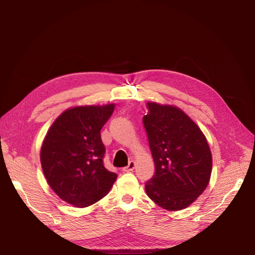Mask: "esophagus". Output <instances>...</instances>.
I'll use <instances>...</instances> for the list:
<instances>
[{
	"label": "esophagus",
	"instance_id": "34e87169",
	"mask_svg": "<svg viewBox=\"0 0 255 255\" xmlns=\"http://www.w3.org/2000/svg\"><path fill=\"white\" fill-rule=\"evenodd\" d=\"M135 166H136L135 161H134V160H129V161H128V165L127 167L123 168L122 170L125 171V172H129V171H133V170H134V168H135Z\"/></svg>",
	"mask_w": 255,
	"mask_h": 255
}]
</instances>
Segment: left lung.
Here are the masks:
<instances>
[{"label":"left lung","instance_id":"8db88e82","mask_svg":"<svg viewBox=\"0 0 255 255\" xmlns=\"http://www.w3.org/2000/svg\"><path fill=\"white\" fill-rule=\"evenodd\" d=\"M143 126L155 173L145 183L148 197L167 211L188 207L207 187L212 153L202 130L179 107L146 103Z\"/></svg>","mask_w":255,"mask_h":255}]
</instances>
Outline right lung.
<instances>
[{
	"label": "right lung",
	"mask_w": 255,
	"mask_h": 255,
	"mask_svg": "<svg viewBox=\"0 0 255 255\" xmlns=\"http://www.w3.org/2000/svg\"><path fill=\"white\" fill-rule=\"evenodd\" d=\"M115 104L75 106L53 122L45 135L40 161L53 191L76 207H86L105 197L117 174L103 164L105 146L101 128Z\"/></svg>",
	"instance_id": "1"
}]
</instances>
